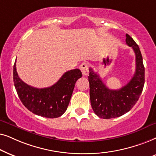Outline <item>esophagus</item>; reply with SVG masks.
I'll list each match as a JSON object with an SVG mask.
<instances>
[{"label": "esophagus", "instance_id": "34e87169", "mask_svg": "<svg viewBox=\"0 0 156 156\" xmlns=\"http://www.w3.org/2000/svg\"><path fill=\"white\" fill-rule=\"evenodd\" d=\"M80 70H81L82 74L83 76H87L89 73L88 71V66L86 63H83L80 66Z\"/></svg>", "mask_w": 156, "mask_h": 156}]
</instances>
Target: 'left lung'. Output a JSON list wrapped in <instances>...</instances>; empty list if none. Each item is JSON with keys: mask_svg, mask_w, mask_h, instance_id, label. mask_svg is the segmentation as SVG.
<instances>
[{"mask_svg": "<svg viewBox=\"0 0 156 156\" xmlns=\"http://www.w3.org/2000/svg\"><path fill=\"white\" fill-rule=\"evenodd\" d=\"M126 44L132 47L136 55V72L125 86L111 90L105 86L99 75L89 68L90 99L92 108L99 118L110 119L128 113L134 106L142 93L145 83V68L138 45L128 34Z\"/></svg>", "mask_w": 156, "mask_h": 156, "instance_id": "1", "label": "left lung"}]
</instances>
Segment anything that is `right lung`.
Here are the masks:
<instances>
[{
    "label": "right lung",
    "mask_w": 156,
    "mask_h": 156,
    "mask_svg": "<svg viewBox=\"0 0 156 156\" xmlns=\"http://www.w3.org/2000/svg\"><path fill=\"white\" fill-rule=\"evenodd\" d=\"M16 62L13 66L14 86L25 107L42 117L55 118L63 115L70 103L75 83L82 77L81 71L78 68L70 70L52 86L37 88L20 79L16 71Z\"/></svg>",
    "instance_id": "add662e5"
}]
</instances>
